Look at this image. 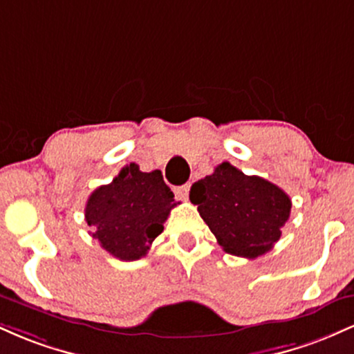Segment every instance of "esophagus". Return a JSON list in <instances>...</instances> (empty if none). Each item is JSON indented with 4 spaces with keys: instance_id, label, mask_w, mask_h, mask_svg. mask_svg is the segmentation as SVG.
I'll use <instances>...</instances> for the list:
<instances>
[{
    "instance_id": "34e87169",
    "label": "esophagus",
    "mask_w": 354,
    "mask_h": 354,
    "mask_svg": "<svg viewBox=\"0 0 354 354\" xmlns=\"http://www.w3.org/2000/svg\"><path fill=\"white\" fill-rule=\"evenodd\" d=\"M189 188H191L189 183H186V185H183V186H176V188H174V194H176L178 200H181V201L188 200Z\"/></svg>"
}]
</instances>
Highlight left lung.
Wrapping results in <instances>:
<instances>
[{"label": "left lung", "instance_id": "1", "mask_svg": "<svg viewBox=\"0 0 354 354\" xmlns=\"http://www.w3.org/2000/svg\"><path fill=\"white\" fill-rule=\"evenodd\" d=\"M189 200L226 253L258 258L270 251L291 213V200L265 178L248 176L228 161L191 186Z\"/></svg>", "mask_w": 354, "mask_h": 354}]
</instances>
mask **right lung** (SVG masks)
<instances>
[{"instance_id": "add662e5", "label": "right lung", "mask_w": 354, "mask_h": 354, "mask_svg": "<svg viewBox=\"0 0 354 354\" xmlns=\"http://www.w3.org/2000/svg\"><path fill=\"white\" fill-rule=\"evenodd\" d=\"M176 205L160 169L143 173L131 163L109 185L93 191L84 218L103 250L121 261H135L148 253Z\"/></svg>"}]
</instances>
